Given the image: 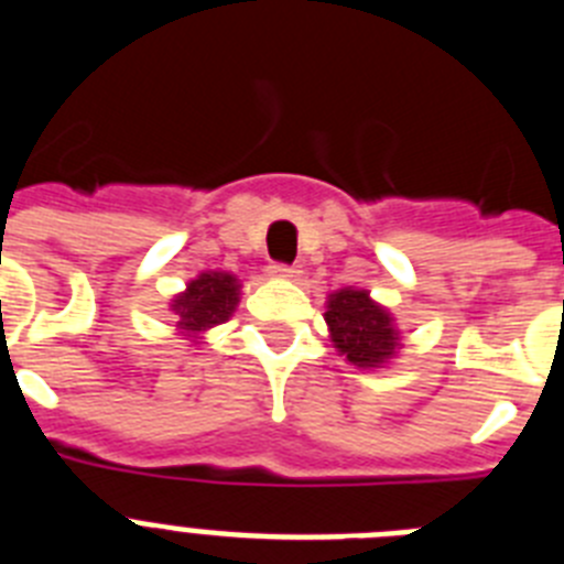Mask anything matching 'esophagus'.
Listing matches in <instances>:
<instances>
[{
  "label": "esophagus",
  "mask_w": 564,
  "mask_h": 564,
  "mask_svg": "<svg viewBox=\"0 0 564 564\" xmlns=\"http://www.w3.org/2000/svg\"><path fill=\"white\" fill-rule=\"evenodd\" d=\"M271 276L273 279H296L299 271L291 265H271Z\"/></svg>",
  "instance_id": "1"
}]
</instances>
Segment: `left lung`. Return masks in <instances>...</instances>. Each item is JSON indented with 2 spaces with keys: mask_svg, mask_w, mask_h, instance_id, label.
Wrapping results in <instances>:
<instances>
[{
  "mask_svg": "<svg viewBox=\"0 0 564 564\" xmlns=\"http://www.w3.org/2000/svg\"><path fill=\"white\" fill-rule=\"evenodd\" d=\"M327 333L344 361L358 370H381L401 352V330L381 302L364 288H341L327 296Z\"/></svg>",
  "mask_w": 564,
  "mask_h": 564,
  "instance_id": "left-lung-1",
  "label": "left lung"
}]
</instances>
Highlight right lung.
<instances>
[{
  "label": "right lung",
  "mask_w": 564,
  "mask_h": 564,
  "mask_svg": "<svg viewBox=\"0 0 564 564\" xmlns=\"http://www.w3.org/2000/svg\"><path fill=\"white\" fill-rule=\"evenodd\" d=\"M242 285L228 271H203L188 279L181 293H174L169 311L174 313V330L192 344H200L212 327L234 316Z\"/></svg>",
  "instance_id": "right-lung-1"
}]
</instances>
